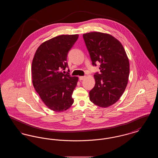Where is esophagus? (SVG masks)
<instances>
[{
	"mask_svg": "<svg viewBox=\"0 0 158 158\" xmlns=\"http://www.w3.org/2000/svg\"><path fill=\"white\" fill-rule=\"evenodd\" d=\"M85 78V76H79V77L80 81H82Z\"/></svg>",
	"mask_w": 158,
	"mask_h": 158,
	"instance_id": "1",
	"label": "esophagus"
}]
</instances>
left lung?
<instances>
[{"label":"left lung","mask_w":158,"mask_h":158,"mask_svg":"<svg viewBox=\"0 0 158 158\" xmlns=\"http://www.w3.org/2000/svg\"><path fill=\"white\" fill-rule=\"evenodd\" d=\"M93 66L99 63L95 73V85L89 92L90 101L100 107L115 104L124 93L130 73L129 60L120 42L111 35L91 32L83 35Z\"/></svg>","instance_id":"8db88e82"}]
</instances>
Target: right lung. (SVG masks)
Masks as SVG:
<instances>
[{
  "label": "right lung",
  "mask_w": 158,
  "mask_h": 158,
  "mask_svg": "<svg viewBox=\"0 0 158 158\" xmlns=\"http://www.w3.org/2000/svg\"><path fill=\"white\" fill-rule=\"evenodd\" d=\"M79 35H61L38 47L32 63L33 86L45 105L56 112L67 110L73 104L72 94L78 81L64 70L68 53Z\"/></svg>",
  "instance_id": "1"
}]
</instances>
